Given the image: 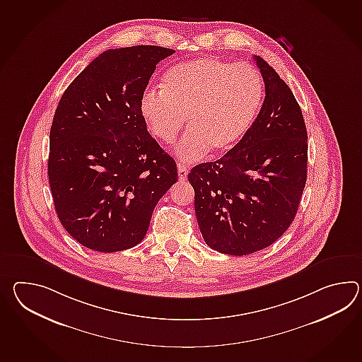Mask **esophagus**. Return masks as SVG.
I'll return each instance as SVG.
<instances>
[{
  "instance_id": "1",
  "label": "esophagus",
  "mask_w": 362,
  "mask_h": 362,
  "mask_svg": "<svg viewBox=\"0 0 362 362\" xmlns=\"http://www.w3.org/2000/svg\"><path fill=\"white\" fill-rule=\"evenodd\" d=\"M177 175H179V179H180V180H185V179H187V175H188V169L185 168V165L177 163Z\"/></svg>"
}]
</instances>
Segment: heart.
Wrapping results in <instances>:
<instances>
[{"mask_svg": "<svg viewBox=\"0 0 362 362\" xmlns=\"http://www.w3.org/2000/svg\"><path fill=\"white\" fill-rule=\"evenodd\" d=\"M264 97L257 69L204 57L171 67L163 88H149L140 98V112L153 136L175 148L183 162L199 161L208 153L223 154L250 131Z\"/></svg>", "mask_w": 362, "mask_h": 362, "instance_id": "obj_1", "label": "heart"}]
</instances>
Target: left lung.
Masks as SVG:
<instances>
[{
	"instance_id": "1",
	"label": "left lung",
	"mask_w": 362,
	"mask_h": 362,
	"mask_svg": "<svg viewBox=\"0 0 362 362\" xmlns=\"http://www.w3.org/2000/svg\"><path fill=\"white\" fill-rule=\"evenodd\" d=\"M265 100L250 131L188 180L205 243L225 255L265 250L296 217L308 174V134L296 98L273 67L255 56Z\"/></svg>"
}]
</instances>
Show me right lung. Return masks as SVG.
Instances as JSON below:
<instances>
[{
    "label": "right lung",
    "mask_w": 362,
    "mask_h": 362,
    "mask_svg": "<svg viewBox=\"0 0 362 362\" xmlns=\"http://www.w3.org/2000/svg\"><path fill=\"white\" fill-rule=\"evenodd\" d=\"M175 50L109 49L64 90L50 129L48 175L64 230L112 253L144 239L153 209L177 180V163L140 112L156 64Z\"/></svg>",
    "instance_id": "add662e5"
}]
</instances>
